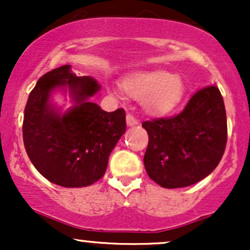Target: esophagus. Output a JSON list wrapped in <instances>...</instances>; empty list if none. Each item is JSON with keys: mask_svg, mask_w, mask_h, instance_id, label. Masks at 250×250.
<instances>
[{"mask_svg": "<svg viewBox=\"0 0 250 250\" xmlns=\"http://www.w3.org/2000/svg\"><path fill=\"white\" fill-rule=\"evenodd\" d=\"M125 120H127V125H137V123H139V121H137L136 120V117H135L133 114H130V113H128L127 114V117H125Z\"/></svg>", "mask_w": 250, "mask_h": 250, "instance_id": "obj_1", "label": "esophagus"}]
</instances>
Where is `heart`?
<instances>
[{"instance_id": "obj_1", "label": "heart", "mask_w": 250, "mask_h": 250, "mask_svg": "<svg viewBox=\"0 0 250 250\" xmlns=\"http://www.w3.org/2000/svg\"><path fill=\"white\" fill-rule=\"evenodd\" d=\"M123 88L129 95L143 99L145 108L156 115L173 110L185 94L181 77L165 70L133 74L123 81Z\"/></svg>"}]
</instances>
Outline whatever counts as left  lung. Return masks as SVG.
<instances>
[{
	"label": "left lung",
	"mask_w": 250,
	"mask_h": 250,
	"mask_svg": "<svg viewBox=\"0 0 250 250\" xmlns=\"http://www.w3.org/2000/svg\"><path fill=\"white\" fill-rule=\"evenodd\" d=\"M142 127L149 137L146 170L163 188L199 182L217 167L225 153L226 108L216 85L197 90L177 115L145 121Z\"/></svg>",
	"instance_id": "1"
}]
</instances>
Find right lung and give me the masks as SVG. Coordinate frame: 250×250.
<instances>
[{
	"mask_svg": "<svg viewBox=\"0 0 250 250\" xmlns=\"http://www.w3.org/2000/svg\"><path fill=\"white\" fill-rule=\"evenodd\" d=\"M68 86L77 104L63 116L50 105V93ZM100 85L88 76H76L65 64L48 71L30 91L23 117V143L39 173L67 188L93 185L104 175L108 159L125 131V111L102 110L88 97Z\"/></svg>",
	"mask_w": 250,
	"mask_h": 250,
	"instance_id": "right-lung-1",
	"label": "right lung"
}]
</instances>
